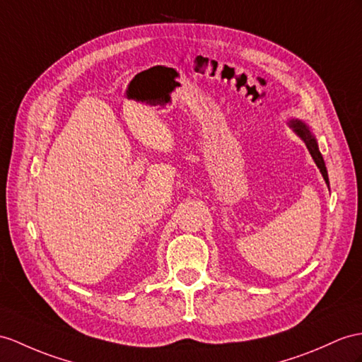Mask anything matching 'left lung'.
<instances>
[{"label":"left lung","mask_w":362,"mask_h":362,"mask_svg":"<svg viewBox=\"0 0 362 362\" xmlns=\"http://www.w3.org/2000/svg\"><path fill=\"white\" fill-rule=\"evenodd\" d=\"M287 124H288L290 129H292V130L295 132V134H296L299 138H301V139L304 141V144H305V147L308 148V152H310L315 164L318 165V169H320V172H321V175H322V178H324L325 184H327V186H329L327 167H325V163H324V160H322V155H321L320 147H318V141H316L315 135L312 134L310 127H308L304 121L296 119V118L290 119V121L287 122Z\"/></svg>","instance_id":"1"}]
</instances>
